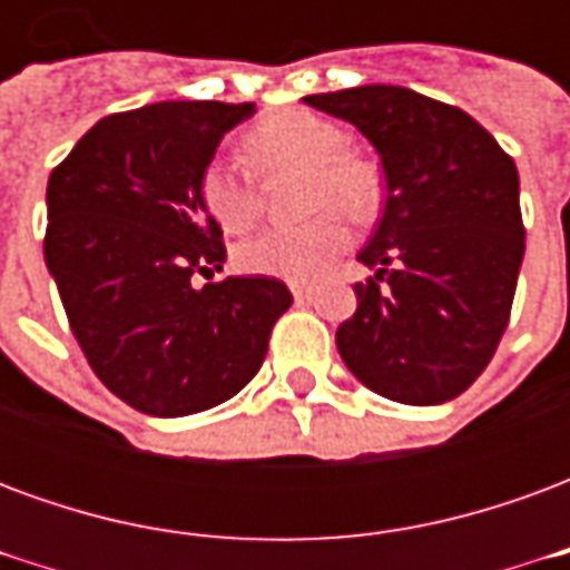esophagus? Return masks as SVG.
Returning <instances> with one entry per match:
<instances>
[{
	"mask_svg": "<svg viewBox=\"0 0 570 570\" xmlns=\"http://www.w3.org/2000/svg\"><path fill=\"white\" fill-rule=\"evenodd\" d=\"M289 289H293V298H296V302H305V298L314 296V286L308 284H293Z\"/></svg>",
	"mask_w": 570,
	"mask_h": 570,
	"instance_id": "34e87169",
	"label": "esophagus"
}]
</instances>
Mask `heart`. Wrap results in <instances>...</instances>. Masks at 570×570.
<instances>
[{
    "label": "heart",
    "instance_id": "1",
    "mask_svg": "<svg viewBox=\"0 0 570 570\" xmlns=\"http://www.w3.org/2000/svg\"><path fill=\"white\" fill-rule=\"evenodd\" d=\"M244 158L265 179L302 174V207L314 214L293 228H265L235 249L240 272L277 281H317L347 247L351 219H370L382 200V179L370 161L347 151V134L330 118L289 109L265 118L244 137ZM198 200L223 232H244L259 213V191L232 164L210 161L200 170Z\"/></svg>",
    "mask_w": 570,
    "mask_h": 570
}]
</instances>
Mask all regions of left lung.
I'll return each instance as SVG.
<instances>
[{
    "label": "left lung",
    "instance_id": "8db88e82",
    "mask_svg": "<svg viewBox=\"0 0 570 570\" xmlns=\"http://www.w3.org/2000/svg\"><path fill=\"white\" fill-rule=\"evenodd\" d=\"M372 142L384 170L382 223L357 259V311L335 345L375 394L440 406L464 394L501 342L525 256L513 158L458 106L396 85L311 94Z\"/></svg>",
    "mask_w": 570,
    "mask_h": 570
}]
</instances>
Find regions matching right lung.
<instances>
[{
	"label": "right lung",
	"instance_id": "right-lung-1",
	"mask_svg": "<svg viewBox=\"0 0 570 570\" xmlns=\"http://www.w3.org/2000/svg\"><path fill=\"white\" fill-rule=\"evenodd\" d=\"M253 104L167 100L94 125L48 179L45 265L97 379L137 412L183 419L244 391L293 305L277 277H223L200 170Z\"/></svg>",
	"mask_w": 570,
	"mask_h": 570
}]
</instances>
